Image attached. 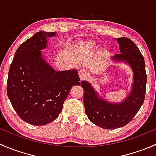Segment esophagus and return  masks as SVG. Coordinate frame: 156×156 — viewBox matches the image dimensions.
<instances>
[{
  "label": "esophagus",
  "instance_id": "1",
  "mask_svg": "<svg viewBox=\"0 0 156 156\" xmlns=\"http://www.w3.org/2000/svg\"><path fill=\"white\" fill-rule=\"evenodd\" d=\"M79 76L81 80L85 79L86 78H87L88 76V72L86 69H81L79 71Z\"/></svg>",
  "mask_w": 156,
  "mask_h": 156
}]
</instances>
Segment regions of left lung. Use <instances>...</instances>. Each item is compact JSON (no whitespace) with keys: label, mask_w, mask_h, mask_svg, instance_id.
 <instances>
[{"label":"left lung","mask_w":156,"mask_h":156,"mask_svg":"<svg viewBox=\"0 0 156 156\" xmlns=\"http://www.w3.org/2000/svg\"><path fill=\"white\" fill-rule=\"evenodd\" d=\"M120 47L119 54L113 56L118 61L127 62L133 72L132 90L122 103L113 104L99 98L90 84L82 81L85 112L92 123L104 129H115L128 124L138 112L145 99L147 76L145 61L140 50L127 37L117 38Z\"/></svg>","instance_id":"left-lung-1"}]
</instances>
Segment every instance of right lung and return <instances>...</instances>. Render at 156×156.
I'll list each match as a JSON object with an SVG mask.
<instances>
[{
	"label": "right lung",
	"instance_id": "1",
	"mask_svg": "<svg viewBox=\"0 0 156 156\" xmlns=\"http://www.w3.org/2000/svg\"><path fill=\"white\" fill-rule=\"evenodd\" d=\"M55 32L38 31L23 42L11 63L7 93L19 117L33 125L54 121L72 87L80 85L76 70L56 72L44 60L41 51Z\"/></svg>",
	"mask_w": 156,
	"mask_h": 156
}]
</instances>
